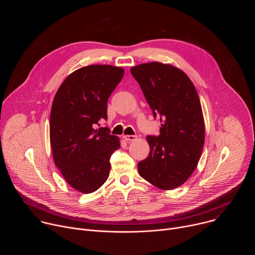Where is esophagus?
Masks as SVG:
<instances>
[{
    "mask_svg": "<svg viewBox=\"0 0 255 255\" xmlns=\"http://www.w3.org/2000/svg\"><path fill=\"white\" fill-rule=\"evenodd\" d=\"M124 139H125L126 141H128V142H130V141H135V140L137 139V136H135V135H125V136H124Z\"/></svg>",
    "mask_w": 255,
    "mask_h": 255,
    "instance_id": "1",
    "label": "esophagus"
}]
</instances>
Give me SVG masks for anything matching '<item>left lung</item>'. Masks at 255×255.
Here are the masks:
<instances>
[{"label": "left lung", "instance_id": "1", "mask_svg": "<svg viewBox=\"0 0 255 255\" xmlns=\"http://www.w3.org/2000/svg\"><path fill=\"white\" fill-rule=\"evenodd\" d=\"M153 111L160 134L147 136L150 151L138 163L141 177L161 190H173L192 175L205 142V122L197 90L185 72L168 63L130 68Z\"/></svg>", "mask_w": 255, "mask_h": 255}]
</instances>
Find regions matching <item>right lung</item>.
Instances as JSON below:
<instances>
[{
	"label": "right lung",
	"mask_w": 255,
	"mask_h": 255,
	"mask_svg": "<svg viewBox=\"0 0 255 255\" xmlns=\"http://www.w3.org/2000/svg\"><path fill=\"white\" fill-rule=\"evenodd\" d=\"M123 76L118 66H84L67 76L54 96L49 121L53 160L66 183L83 194L104 185L110 157L120 148L117 136L96 125L107 120L108 99Z\"/></svg>",
	"instance_id": "right-lung-1"
}]
</instances>
